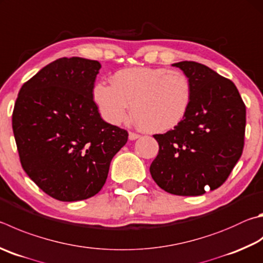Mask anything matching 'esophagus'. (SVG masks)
I'll list each match as a JSON object with an SVG mask.
<instances>
[{
	"instance_id": "1",
	"label": "esophagus",
	"mask_w": 263,
	"mask_h": 263,
	"mask_svg": "<svg viewBox=\"0 0 263 263\" xmlns=\"http://www.w3.org/2000/svg\"><path fill=\"white\" fill-rule=\"evenodd\" d=\"M138 138H140V135H138V133H135V132L128 133V139L130 140H136Z\"/></svg>"
}]
</instances>
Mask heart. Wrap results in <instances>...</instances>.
<instances>
[{
    "label": "heart",
    "mask_w": 263,
    "mask_h": 263,
    "mask_svg": "<svg viewBox=\"0 0 263 263\" xmlns=\"http://www.w3.org/2000/svg\"><path fill=\"white\" fill-rule=\"evenodd\" d=\"M93 99L102 117L111 124L126 121L132 112L144 130L161 133L183 121L192 99L190 79L178 70L130 68L112 76L111 85L99 83Z\"/></svg>",
    "instance_id": "heart-1"
}]
</instances>
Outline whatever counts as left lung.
Instances as JSON below:
<instances>
[{
  "mask_svg": "<svg viewBox=\"0 0 263 263\" xmlns=\"http://www.w3.org/2000/svg\"><path fill=\"white\" fill-rule=\"evenodd\" d=\"M187 76L192 99L174 130L154 135L159 153L151 175L165 192L201 195L219 187L244 148L246 107L230 79L192 61L173 64Z\"/></svg>",
  "mask_w": 263,
  "mask_h": 263,
  "instance_id": "left-lung-1",
  "label": "left lung"
}]
</instances>
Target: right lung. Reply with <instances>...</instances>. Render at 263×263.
<instances>
[{
    "label": "right lung",
    "mask_w": 263,
    "mask_h": 263,
    "mask_svg": "<svg viewBox=\"0 0 263 263\" xmlns=\"http://www.w3.org/2000/svg\"><path fill=\"white\" fill-rule=\"evenodd\" d=\"M98 61L63 57L22 86L12 130L23 169L45 193L79 201L100 192L126 144L124 128L104 122L93 100Z\"/></svg>",
    "instance_id": "right-lung-1"
}]
</instances>
